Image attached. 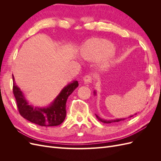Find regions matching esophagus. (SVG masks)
Wrapping results in <instances>:
<instances>
[{"instance_id": "obj_1", "label": "esophagus", "mask_w": 161, "mask_h": 161, "mask_svg": "<svg viewBox=\"0 0 161 161\" xmlns=\"http://www.w3.org/2000/svg\"><path fill=\"white\" fill-rule=\"evenodd\" d=\"M83 80H84L85 84H89V83H91V82H92V75H91V74L86 75L84 77Z\"/></svg>"}]
</instances>
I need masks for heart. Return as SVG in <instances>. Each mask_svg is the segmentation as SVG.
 Masks as SVG:
<instances>
[{"mask_svg": "<svg viewBox=\"0 0 161 161\" xmlns=\"http://www.w3.org/2000/svg\"><path fill=\"white\" fill-rule=\"evenodd\" d=\"M114 46L112 43L103 39L92 38L87 40L82 46V54L92 60H96L102 57L101 64L103 68H108L113 61Z\"/></svg>", "mask_w": 161, "mask_h": 161, "instance_id": "heart-1", "label": "heart"}]
</instances>
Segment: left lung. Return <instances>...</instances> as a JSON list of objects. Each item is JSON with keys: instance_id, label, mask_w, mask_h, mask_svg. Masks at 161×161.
I'll use <instances>...</instances> for the list:
<instances>
[{"instance_id": "1", "label": "left lung", "mask_w": 161, "mask_h": 161, "mask_svg": "<svg viewBox=\"0 0 161 161\" xmlns=\"http://www.w3.org/2000/svg\"><path fill=\"white\" fill-rule=\"evenodd\" d=\"M95 92V95L96 94V92ZM135 115H136V114H135ZM95 115H96V117H97V118L98 119V120L99 121H101V122H103V123H105V124H110V123H112V122H118V121H123V120H124L125 119V118L124 119H112V120H105V119H101V118H99V117L97 115H96L95 114ZM133 115H131V116H130V118H131V117H132Z\"/></svg>"}]
</instances>
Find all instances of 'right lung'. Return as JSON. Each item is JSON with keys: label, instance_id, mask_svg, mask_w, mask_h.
Returning a JSON list of instances; mask_svg holds the SVG:
<instances>
[{"label": "right lung", "instance_id": "right-lung-1", "mask_svg": "<svg viewBox=\"0 0 161 161\" xmlns=\"http://www.w3.org/2000/svg\"><path fill=\"white\" fill-rule=\"evenodd\" d=\"M13 92L19 114L25 119L40 126H56L61 124L66 115V103L70 95L79 86L77 80L66 85L53 103L46 108H33L29 105L23 92L14 82L13 75Z\"/></svg>", "mask_w": 161, "mask_h": 161}]
</instances>
